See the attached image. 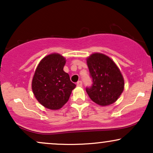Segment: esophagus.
Returning <instances> with one entry per match:
<instances>
[{"instance_id": "1", "label": "esophagus", "mask_w": 153, "mask_h": 153, "mask_svg": "<svg viewBox=\"0 0 153 153\" xmlns=\"http://www.w3.org/2000/svg\"><path fill=\"white\" fill-rule=\"evenodd\" d=\"M77 85H78V86H79V87H82V82L81 80H79V81L77 82Z\"/></svg>"}]
</instances>
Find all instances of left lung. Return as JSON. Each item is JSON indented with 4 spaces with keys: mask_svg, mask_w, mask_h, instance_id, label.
<instances>
[{
    "mask_svg": "<svg viewBox=\"0 0 153 153\" xmlns=\"http://www.w3.org/2000/svg\"><path fill=\"white\" fill-rule=\"evenodd\" d=\"M87 65L93 80L86 92L94 102L101 106L112 104L124 91V80L115 62L101 53H94L87 58Z\"/></svg>",
    "mask_w": 153,
    "mask_h": 153,
    "instance_id": "1",
    "label": "left lung"
}]
</instances>
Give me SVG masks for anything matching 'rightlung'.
Masks as SVG:
<instances>
[{
  "mask_svg": "<svg viewBox=\"0 0 153 153\" xmlns=\"http://www.w3.org/2000/svg\"><path fill=\"white\" fill-rule=\"evenodd\" d=\"M65 62L61 54H50L40 61L35 71L31 82L33 94L39 102L49 109L62 108L76 86L63 71Z\"/></svg>",
  "mask_w": 153,
  "mask_h": 153,
  "instance_id": "obj_1",
  "label": "right lung"
}]
</instances>
